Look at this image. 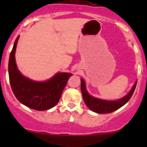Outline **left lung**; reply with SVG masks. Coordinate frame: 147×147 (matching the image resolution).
Instances as JSON below:
<instances>
[{
  "mask_svg": "<svg viewBox=\"0 0 147 147\" xmlns=\"http://www.w3.org/2000/svg\"><path fill=\"white\" fill-rule=\"evenodd\" d=\"M136 85H137V82L134 83L131 91L122 98L116 100V101H107V100H101V99L96 98V97L90 95L86 90L84 80L81 79V91H82L84 103L86 104L89 109L99 114L111 113L124 106L132 96L134 90H135Z\"/></svg>",
  "mask_w": 147,
  "mask_h": 147,
  "instance_id": "left-lung-1",
  "label": "left lung"
}]
</instances>
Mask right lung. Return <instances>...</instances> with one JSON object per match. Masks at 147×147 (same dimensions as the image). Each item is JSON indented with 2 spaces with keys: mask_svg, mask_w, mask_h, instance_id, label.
Returning <instances> with one entry per match:
<instances>
[{
  "mask_svg": "<svg viewBox=\"0 0 147 147\" xmlns=\"http://www.w3.org/2000/svg\"><path fill=\"white\" fill-rule=\"evenodd\" d=\"M19 35L10 54L8 74L13 94L20 103L38 111L47 110L57 105L71 73L58 72L45 82H36L23 76L17 68L15 59Z\"/></svg>",
  "mask_w": 147,
  "mask_h": 147,
  "instance_id": "obj_1",
  "label": "right lung"
}]
</instances>
